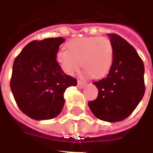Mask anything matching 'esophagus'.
<instances>
[{"label": "esophagus", "mask_w": 153, "mask_h": 153, "mask_svg": "<svg viewBox=\"0 0 153 153\" xmlns=\"http://www.w3.org/2000/svg\"><path fill=\"white\" fill-rule=\"evenodd\" d=\"M86 85V83L84 81H81V80H78V87L79 88H82L83 87Z\"/></svg>", "instance_id": "obj_1"}]
</instances>
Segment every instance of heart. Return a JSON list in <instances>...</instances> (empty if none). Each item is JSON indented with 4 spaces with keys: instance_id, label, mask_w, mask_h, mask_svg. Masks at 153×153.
Listing matches in <instances>:
<instances>
[{
    "instance_id": "1",
    "label": "heart",
    "mask_w": 153,
    "mask_h": 153,
    "mask_svg": "<svg viewBox=\"0 0 153 153\" xmlns=\"http://www.w3.org/2000/svg\"><path fill=\"white\" fill-rule=\"evenodd\" d=\"M67 48L58 51L56 59L61 70L69 75L74 74L82 65L84 75L102 78L112 66L114 47L109 38H75L67 42Z\"/></svg>"
}]
</instances>
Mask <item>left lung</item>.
Here are the masks:
<instances>
[{
    "label": "left lung",
    "instance_id": "obj_1",
    "mask_svg": "<svg viewBox=\"0 0 153 153\" xmlns=\"http://www.w3.org/2000/svg\"><path fill=\"white\" fill-rule=\"evenodd\" d=\"M114 47L109 73L94 84L97 99L88 102L93 115L108 122L121 121L131 115L145 93L144 65L134 47L115 33H108Z\"/></svg>",
    "mask_w": 153,
    "mask_h": 153
}]
</instances>
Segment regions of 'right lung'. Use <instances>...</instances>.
Listing matches in <instances>:
<instances>
[{
	"label": "right lung",
	"instance_id": "1",
	"mask_svg": "<svg viewBox=\"0 0 153 153\" xmlns=\"http://www.w3.org/2000/svg\"><path fill=\"white\" fill-rule=\"evenodd\" d=\"M63 38L34 40L25 46L13 64L10 89L19 108L37 120L55 118L62 111L64 93L77 79L63 72L56 55Z\"/></svg>",
	"mask_w": 153,
	"mask_h": 153
}]
</instances>
